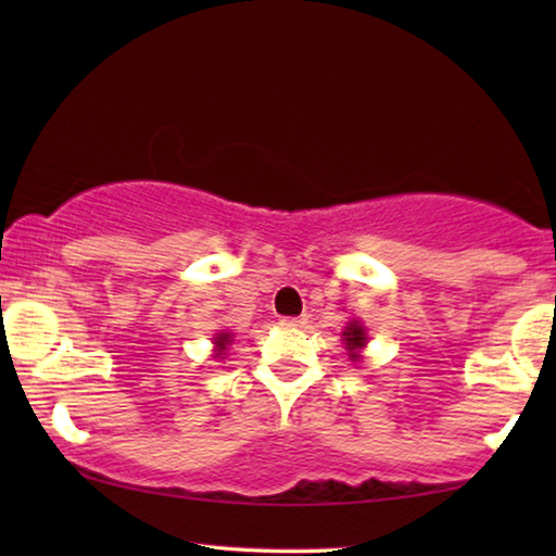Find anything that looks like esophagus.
<instances>
[{
    "instance_id": "esophagus-1",
    "label": "esophagus",
    "mask_w": 556,
    "mask_h": 556,
    "mask_svg": "<svg viewBox=\"0 0 556 556\" xmlns=\"http://www.w3.org/2000/svg\"><path fill=\"white\" fill-rule=\"evenodd\" d=\"M279 324L287 326V328H301V326L308 324V318L306 316H287V318H281Z\"/></svg>"
}]
</instances>
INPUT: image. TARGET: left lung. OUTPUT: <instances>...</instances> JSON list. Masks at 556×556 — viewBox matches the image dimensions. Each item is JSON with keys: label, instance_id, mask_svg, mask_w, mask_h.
<instances>
[{"label": "left lung", "instance_id": "1", "mask_svg": "<svg viewBox=\"0 0 556 556\" xmlns=\"http://www.w3.org/2000/svg\"><path fill=\"white\" fill-rule=\"evenodd\" d=\"M343 341L345 348L351 351V361H361V348H365L368 343V331H365V326L361 321H348L345 331H343Z\"/></svg>", "mask_w": 556, "mask_h": 556}]
</instances>
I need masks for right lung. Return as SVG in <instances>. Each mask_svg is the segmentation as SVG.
Instances as JSON below:
<instances>
[{"mask_svg":"<svg viewBox=\"0 0 556 556\" xmlns=\"http://www.w3.org/2000/svg\"><path fill=\"white\" fill-rule=\"evenodd\" d=\"M213 343H215V357H220L225 348H228V345L232 343V333H228V331H225V333H215Z\"/></svg>","mask_w":556,"mask_h":556,"instance_id":"1","label":"right lung"}]
</instances>
